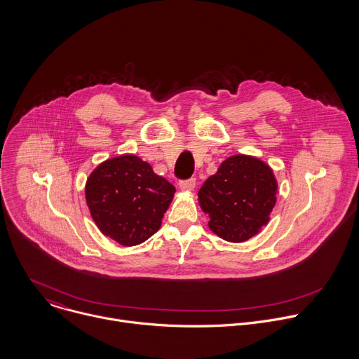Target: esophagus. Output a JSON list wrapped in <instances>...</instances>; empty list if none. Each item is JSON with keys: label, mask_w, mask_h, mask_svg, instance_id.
I'll list each match as a JSON object with an SVG mask.
<instances>
[{"label": "esophagus", "mask_w": 359, "mask_h": 359, "mask_svg": "<svg viewBox=\"0 0 359 359\" xmlns=\"http://www.w3.org/2000/svg\"><path fill=\"white\" fill-rule=\"evenodd\" d=\"M179 187L183 191H191L196 187V179L191 177V179H187V180H180L179 182Z\"/></svg>", "instance_id": "esophagus-1"}]
</instances>
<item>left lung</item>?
Returning a JSON list of instances; mask_svg holds the SVG:
<instances>
[{
	"label": "left lung",
	"instance_id": "8db88e82",
	"mask_svg": "<svg viewBox=\"0 0 359 359\" xmlns=\"http://www.w3.org/2000/svg\"><path fill=\"white\" fill-rule=\"evenodd\" d=\"M277 180L263 161L234 155L198 190V204L209 227L226 241L243 243L259 234L277 201Z\"/></svg>",
	"mask_w": 359,
	"mask_h": 359
}]
</instances>
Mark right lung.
Segmentation results:
<instances>
[{"mask_svg": "<svg viewBox=\"0 0 359 359\" xmlns=\"http://www.w3.org/2000/svg\"><path fill=\"white\" fill-rule=\"evenodd\" d=\"M175 186L135 155L102 162L88 177L85 198L97 229L130 247L146 241L162 224Z\"/></svg>", "mask_w": 359, "mask_h": 359, "instance_id": "obj_1", "label": "right lung"}]
</instances>
